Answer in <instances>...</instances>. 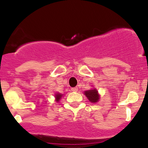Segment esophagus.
Listing matches in <instances>:
<instances>
[{
	"label": "esophagus",
	"instance_id": "esophagus-1",
	"mask_svg": "<svg viewBox=\"0 0 148 148\" xmlns=\"http://www.w3.org/2000/svg\"><path fill=\"white\" fill-rule=\"evenodd\" d=\"M72 90L73 92H76V91H78V88H77V87L72 88Z\"/></svg>",
	"mask_w": 148,
	"mask_h": 148
}]
</instances>
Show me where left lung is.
Instances as JSON below:
<instances>
[{
    "label": "left lung",
    "mask_w": 148,
    "mask_h": 148,
    "mask_svg": "<svg viewBox=\"0 0 148 148\" xmlns=\"http://www.w3.org/2000/svg\"><path fill=\"white\" fill-rule=\"evenodd\" d=\"M85 95L88 97L90 102L96 103L97 102L99 99V95L98 94V91L96 89L89 90L86 91L84 92Z\"/></svg>",
    "instance_id": "1"
}]
</instances>
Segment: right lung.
I'll return each instance as SVG.
<instances>
[{"label":"right lung","instance_id":"add662e5","mask_svg":"<svg viewBox=\"0 0 148 148\" xmlns=\"http://www.w3.org/2000/svg\"><path fill=\"white\" fill-rule=\"evenodd\" d=\"M62 95L61 94H59V93H57L56 95V101H59V100L60 99L61 97H62Z\"/></svg>","mask_w":148,"mask_h":148}]
</instances>
